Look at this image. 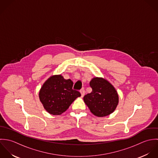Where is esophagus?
I'll return each instance as SVG.
<instances>
[{
  "label": "esophagus",
  "instance_id": "esophagus-1",
  "mask_svg": "<svg viewBox=\"0 0 158 158\" xmlns=\"http://www.w3.org/2000/svg\"><path fill=\"white\" fill-rule=\"evenodd\" d=\"M80 92H81V96L82 97H83L84 95H85V90H84V89H81V90H80Z\"/></svg>",
  "mask_w": 158,
  "mask_h": 158
}]
</instances>
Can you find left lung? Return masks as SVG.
I'll return each instance as SVG.
<instances>
[{
    "label": "left lung",
    "instance_id": "obj_1",
    "mask_svg": "<svg viewBox=\"0 0 158 158\" xmlns=\"http://www.w3.org/2000/svg\"><path fill=\"white\" fill-rule=\"evenodd\" d=\"M90 86L92 91L84 96V101L91 112L100 117L112 113L118 103V96L112 85L102 78L95 77Z\"/></svg>",
    "mask_w": 158,
    "mask_h": 158
}]
</instances>
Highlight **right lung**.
I'll list each match as a JSON object with an SVG mask.
<instances>
[{
    "mask_svg": "<svg viewBox=\"0 0 158 158\" xmlns=\"http://www.w3.org/2000/svg\"><path fill=\"white\" fill-rule=\"evenodd\" d=\"M73 82L64 79L61 75L49 78L42 86L39 97L44 108L49 114L60 115L66 111L71 103L81 94L73 89Z\"/></svg>",
    "mask_w": 158,
    "mask_h": 158,
    "instance_id": "obj_1",
    "label": "right lung"
}]
</instances>
